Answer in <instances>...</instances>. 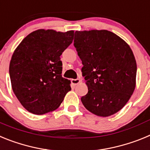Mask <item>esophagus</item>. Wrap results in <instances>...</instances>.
Listing matches in <instances>:
<instances>
[{
    "instance_id": "1",
    "label": "esophagus",
    "mask_w": 150,
    "mask_h": 150,
    "mask_svg": "<svg viewBox=\"0 0 150 150\" xmlns=\"http://www.w3.org/2000/svg\"><path fill=\"white\" fill-rule=\"evenodd\" d=\"M80 82H81V80H80L79 79H71V83H72L74 86H76V85L79 84Z\"/></svg>"
}]
</instances>
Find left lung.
Masks as SVG:
<instances>
[{"instance_id": "left-lung-1", "label": "left lung", "mask_w": 150, "mask_h": 150, "mask_svg": "<svg viewBox=\"0 0 150 150\" xmlns=\"http://www.w3.org/2000/svg\"><path fill=\"white\" fill-rule=\"evenodd\" d=\"M74 45L88 90L82 103L97 116L115 114L126 104L136 86L137 63L132 49L107 30H76Z\"/></svg>"}]
</instances>
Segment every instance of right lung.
Masks as SVG:
<instances>
[{
  "label": "right lung",
  "mask_w": 150,
  "mask_h": 150,
  "mask_svg": "<svg viewBox=\"0 0 150 150\" xmlns=\"http://www.w3.org/2000/svg\"><path fill=\"white\" fill-rule=\"evenodd\" d=\"M74 30L39 29L24 38L10 63L13 91L28 112L43 115L56 110L71 91L62 76L60 56L72 43Z\"/></svg>",
  "instance_id": "1"
}]
</instances>
